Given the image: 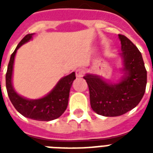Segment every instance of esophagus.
I'll return each instance as SVG.
<instances>
[{"instance_id": "obj_1", "label": "esophagus", "mask_w": 153, "mask_h": 153, "mask_svg": "<svg viewBox=\"0 0 153 153\" xmlns=\"http://www.w3.org/2000/svg\"><path fill=\"white\" fill-rule=\"evenodd\" d=\"M83 70H82V69H78V70H76V76L77 78H81L83 77Z\"/></svg>"}]
</instances>
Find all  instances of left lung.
<instances>
[{"instance_id":"1","label":"left lung","mask_w":153,"mask_h":153,"mask_svg":"<svg viewBox=\"0 0 153 153\" xmlns=\"http://www.w3.org/2000/svg\"><path fill=\"white\" fill-rule=\"evenodd\" d=\"M118 36L122 50L120 79L111 83L97 74H86L84 76L91 108L103 117H118L130 111L140 103L146 86L147 72L141 53L126 36Z\"/></svg>"}]
</instances>
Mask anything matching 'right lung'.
<instances>
[{
    "label": "right lung",
    "instance_id": "obj_1",
    "mask_svg": "<svg viewBox=\"0 0 153 153\" xmlns=\"http://www.w3.org/2000/svg\"><path fill=\"white\" fill-rule=\"evenodd\" d=\"M33 34L29 33L24 36L10 56L6 74L7 91L13 106L24 117L38 121H51L59 118L67 109L70 90L76 75L75 72H73L62 77L56 86L42 98L30 100L19 95L12 83L14 58L17 50L32 40Z\"/></svg>",
    "mask_w": 153,
    "mask_h": 153
}]
</instances>
